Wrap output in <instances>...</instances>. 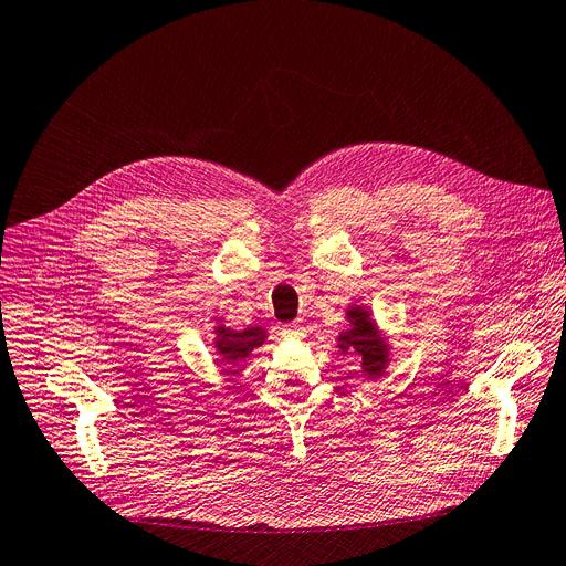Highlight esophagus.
Returning a JSON list of instances; mask_svg holds the SVG:
<instances>
[{"mask_svg":"<svg viewBox=\"0 0 566 566\" xmlns=\"http://www.w3.org/2000/svg\"><path fill=\"white\" fill-rule=\"evenodd\" d=\"M281 335L287 337V339H301L303 335H306V328L298 326V324H287L281 328Z\"/></svg>","mask_w":566,"mask_h":566,"instance_id":"1","label":"esophagus"}]
</instances>
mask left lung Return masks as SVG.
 <instances>
[{
  "label": "left lung",
  "mask_w": 566,
  "mask_h": 566,
  "mask_svg": "<svg viewBox=\"0 0 566 566\" xmlns=\"http://www.w3.org/2000/svg\"><path fill=\"white\" fill-rule=\"evenodd\" d=\"M346 322L352 326L337 335L339 354L360 356L363 374H367L369 378H380L389 365V344L371 319L369 308L349 306L346 308Z\"/></svg>",
  "instance_id": "1"
}]
</instances>
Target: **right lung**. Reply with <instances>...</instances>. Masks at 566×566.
<instances>
[{
    "mask_svg": "<svg viewBox=\"0 0 566 566\" xmlns=\"http://www.w3.org/2000/svg\"><path fill=\"white\" fill-rule=\"evenodd\" d=\"M268 331L263 326H247L242 331H233L227 326H214V354L220 356L222 363L235 365L251 356L255 346L265 344Z\"/></svg>",
    "mask_w": 566,
    "mask_h": 566,
    "instance_id": "add662e5",
    "label": "right lung"
}]
</instances>
